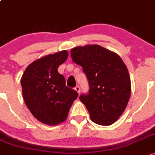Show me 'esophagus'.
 Wrapping results in <instances>:
<instances>
[{
  "instance_id": "obj_1",
  "label": "esophagus",
  "mask_w": 155,
  "mask_h": 155,
  "mask_svg": "<svg viewBox=\"0 0 155 155\" xmlns=\"http://www.w3.org/2000/svg\"><path fill=\"white\" fill-rule=\"evenodd\" d=\"M74 90H75V91H77L78 94H80V92H81V88H80L79 86L74 87Z\"/></svg>"
}]
</instances>
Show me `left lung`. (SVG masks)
I'll return each instance as SVG.
<instances>
[{"instance_id": "8db88e82", "label": "left lung", "mask_w": 155, "mask_h": 155, "mask_svg": "<svg viewBox=\"0 0 155 155\" xmlns=\"http://www.w3.org/2000/svg\"><path fill=\"white\" fill-rule=\"evenodd\" d=\"M71 57L83 67L88 79V93L79 99L91 121L100 125L114 124L124 111L131 93L130 74L122 59L97 45L73 48Z\"/></svg>"}]
</instances>
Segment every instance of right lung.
Segmentation results:
<instances>
[{"instance_id":"1","label":"right lung","mask_w":155,"mask_h":155,"mask_svg":"<svg viewBox=\"0 0 155 155\" xmlns=\"http://www.w3.org/2000/svg\"><path fill=\"white\" fill-rule=\"evenodd\" d=\"M62 50L38 59L25 69L21 78L22 96L33 116L43 124L56 125L67 119L78 92L66 86L58 68L67 59Z\"/></svg>"}]
</instances>
